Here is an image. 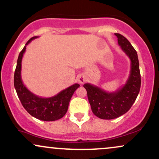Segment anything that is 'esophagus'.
<instances>
[{
    "label": "esophagus",
    "instance_id": "obj_1",
    "mask_svg": "<svg viewBox=\"0 0 159 159\" xmlns=\"http://www.w3.org/2000/svg\"><path fill=\"white\" fill-rule=\"evenodd\" d=\"M78 81L80 84H84L86 81V77L84 75H79L78 76Z\"/></svg>",
    "mask_w": 159,
    "mask_h": 159
}]
</instances>
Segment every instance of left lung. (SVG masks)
Returning <instances> with one entry per match:
<instances>
[{
    "mask_svg": "<svg viewBox=\"0 0 159 159\" xmlns=\"http://www.w3.org/2000/svg\"><path fill=\"white\" fill-rule=\"evenodd\" d=\"M118 43L130 60V72L126 84L114 92L87 83L84 84L95 116L101 119H114L125 114L135 102L141 87V75L136 51L129 41L119 33L115 34Z\"/></svg>",
    "mask_w": 159,
    "mask_h": 159,
    "instance_id": "left-lung-1",
    "label": "left lung"
}]
</instances>
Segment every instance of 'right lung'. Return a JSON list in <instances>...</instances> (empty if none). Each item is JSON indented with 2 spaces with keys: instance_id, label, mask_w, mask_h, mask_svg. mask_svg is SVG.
<instances>
[{
  "instance_id": "right-lung-1",
  "label": "right lung",
  "mask_w": 159,
  "mask_h": 159,
  "mask_svg": "<svg viewBox=\"0 0 159 159\" xmlns=\"http://www.w3.org/2000/svg\"><path fill=\"white\" fill-rule=\"evenodd\" d=\"M37 38L38 37L35 36L30 38L18 55L14 75V86L23 107L32 116L41 121H56L64 117L66 113L70 99L80 85L75 84L50 98L38 96L25 87L21 79L23 55L26 51V45Z\"/></svg>"
}]
</instances>
